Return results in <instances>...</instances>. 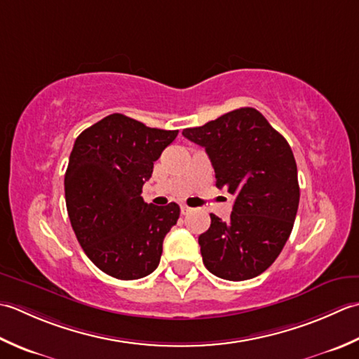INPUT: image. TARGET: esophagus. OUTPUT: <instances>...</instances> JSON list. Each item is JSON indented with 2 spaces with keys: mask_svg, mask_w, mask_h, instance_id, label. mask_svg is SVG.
<instances>
[{
  "mask_svg": "<svg viewBox=\"0 0 359 359\" xmlns=\"http://www.w3.org/2000/svg\"><path fill=\"white\" fill-rule=\"evenodd\" d=\"M194 209L192 208H189V206H181V214L182 215H187V214H190V212H192Z\"/></svg>",
  "mask_w": 359,
  "mask_h": 359,
  "instance_id": "esophagus-1",
  "label": "esophagus"
}]
</instances>
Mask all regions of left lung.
Masks as SVG:
<instances>
[{"label": "left lung", "mask_w": 359, "mask_h": 359, "mask_svg": "<svg viewBox=\"0 0 359 359\" xmlns=\"http://www.w3.org/2000/svg\"><path fill=\"white\" fill-rule=\"evenodd\" d=\"M182 136L206 149L215 186L233 196L229 220L210 214V228L198 237L204 266L233 282L266 271L287 243L301 196L287 139L250 107Z\"/></svg>", "instance_id": "8db88e82"}]
</instances>
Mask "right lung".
I'll use <instances>...</instances> for the list:
<instances>
[{"instance_id": "right-lung-1", "label": "right lung", "mask_w": 359, "mask_h": 359, "mask_svg": "<svg viewBox=\"0 0 359 359\" xmlns=\"http://www.w3.org/2000/svg\"><path fill=\"white\" fill-rule=\"evenodd\" d=\"M177 136L178 130L114 113L76 139L65 173L67 208L80 246L105 274L135 280L158 268L180 206L147 204L141 194L153 163Z\"/></svg>"}]
</instances>
